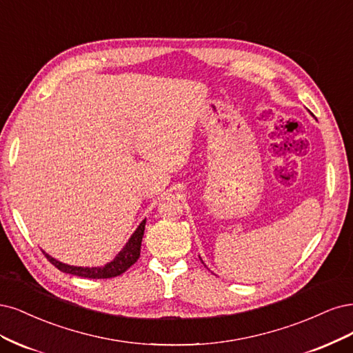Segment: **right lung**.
<instances>
[{"label":"right lung","mask_w":353,"mask_h":353,"mask_svg":"<svg viewBox=\"0 0 353 353\" xmlns=\"http://www.w3.org/2000/svg\"><path fill=\"white\" fill-rule=\"evenodd\" d=\"M145 223H146V220H143L138 225V229L134 230V233L129 239V242L124 245V248L117 254V256L112 259L111 263L105 264L104 267H74V265L60 263V261H57L47 252H43V251L42 252L54 267H57L63 272H67V274H73V276L85 277V279L117 277V276L123 274V272L128 268H130L141 256V243H142V237H143Z\"/></svg>","instance_id":"add662e5"}]
</instances>
